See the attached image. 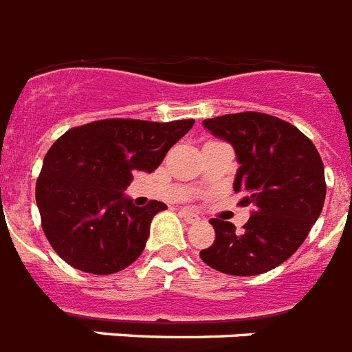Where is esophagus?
<instances>
[{"instance_id":"1","label":"esophagus","mask_w":352,"mask_h":352,"mask_svg":"<svg viewBox=\"0 0 352 352\" xmlns=\"http://www.w3.org/2000/svg\"><path fill=\"white\" fill-rule=\"evenodd\" d=\"M181 217L186 221V223H197L199 221V215L193 214V212H190V210H182Z\"/></svg>"}]
</instances>
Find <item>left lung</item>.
<instances>
[{
  "mask_svg": "<svg viewBox=\"0 0 352 352\" xmlns=\"http://www.w3.org/2000/svg\"><path fill=\"white\" fill-rule=\"evenodd\" d=\"M203 126L234 146L239 162L234 190L252 215L241 232L228 221H210L215 241L201 250V259L230 276L268 272L300 248L322 214L327 192L322 157L298 127L265 113L206 118Z\"/></svg>",
  "mask_w": 352,
  "mask_h": 352,
  "instance_id": "1",
  "label": "left lung"
}]
</instances>
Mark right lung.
Returning a JSON list of instances; mask_svg holds the SVG:
<instances>
[{"mask_svg": "<svg viewBox=\"0 0 352 352\" xmlns=\"http://www.w3.org/2000/svg\"><path fill=\"white\" fill-rule=\"evenodd\" d=\"M193 122L107 118L73 127L52 144L36 181V204L63 261L106 276L142 254L151 219L166 204L135 206L124 190L135 171L157 170Z\"/></svg>", "mask_w": 352, "mask_h": 352, "instance_id": "right-lung-1", "label": "right lung"}]
</instances>
